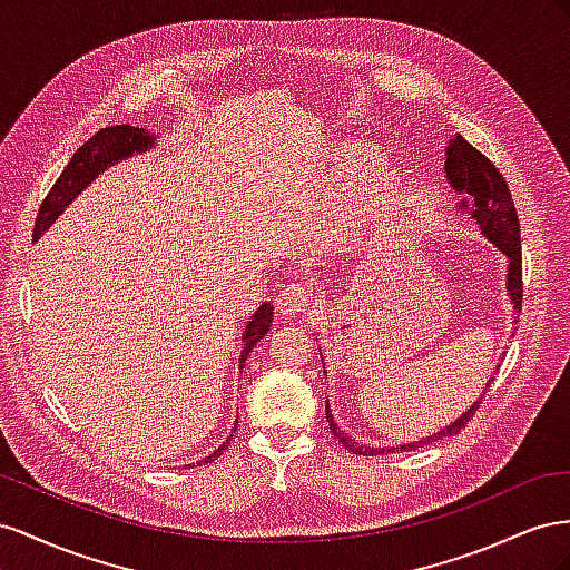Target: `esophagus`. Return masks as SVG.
Listing matches in <instances>:
<instances>
[{
	"instance_id": "34e87169",
	"label": "esophagus",
	"mask_w": 570,
	"mask_h": 570,
	"mask_svg": "<svg viewBox=\"0 0 570 570\" xmlns=\"http://www.w3.org/2000/svg\"><path fill=\"white\" fill-rule=\"evenodd\" d=\"M313 298V291L303 286V284H288L279 291V298H276V305H279V311L284 315H294L301 313L303 307L311 303Z\"/></svg>"
}]
</instances>
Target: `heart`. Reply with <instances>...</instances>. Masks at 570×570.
<instances>
[{
	"mask_svg": "<svg viewBox=\"0 0 570 570\" xmlns=\"http://www.w3.org/2000/svg\"><path fill=\"white\" fill-rule=\"evenodd\" d=\"M384 165L380 150L370 148L363 142H341L334 148L330 167L305 178L301 190L322 205L344 200L351 195L352 188H362L353 194V198L344 205L341 219L348 229L367 226L392 213L399 198V184L392 174L377 175Z\"/></svg>",
	"mask_w": 570,
	"mask_h": 570,
	"instance_id": "obj_1",
	"label": "heart"
}]
</instances>
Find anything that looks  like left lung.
Masks as SVG:
<instances>
[{"mask_svg":"<svg viewBox=\"0 0 570 570\" xmlns=\"http://www.w3.org/2000/svg\"><path fill=\"white\" fill-rule=\"evenodd\" d=\"M444 171H446L451 188L465 198V200H461V209H468V213L478 219L482 234L490 238L492 246L509 257L507 288H509V296L513 303V311L520 313V307H523V255H520V224H518V215H515V207H513L511 190H509L507 181H503L501 171L492 165V161L487 159L480 150H475L473 145H470L459 134L453 136L446 145ZM480 403H482V399L470 405V409L459 420H453L451 425L434 432L432 436L420 439V442H413V444H399V446H389V449H375V446H367V444H361V442H355V439H351L334 422L330 403H327V422H330L332 434L338 439V444H344L348 451L357 453V456H380V453H384V451L386 453H394L399 449L411 451L422 444L436 442V439L459 434L468 425V420L475 415Z\"/></svg>","mask_w":570,"mask_h":570,"instance_id":"left-lung-1","label":"left lung"}]
</instances>
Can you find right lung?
Masks as SVG:
<instances>
[{"instance_id": "obj_1", "label": "right lung", "mask_w": 570, "mask_h": 570, "mask_svg": "<svg viewBox=\"0 0 570 570\" xmlns=\"http://www.w3.org/2000/svg\"><path fill=\"white\" fill-rule=\"evenodd\" d=\"M153 145H155V136H150L145 128H136L128 124L100 128V131H97L90 140H86L83 148H78L73 153L71 161L63 167L52 190L47 193V198L42 200L38 219H36V229H32V238H40L47 229H50L52 222L63 213V207L71 205L76 195L83 190L97 174H102L107 167L117 165L119 159H126L136 153H148ZM272 311L274 307L269 303H263L255 311V315L250 317L246 334H243V344H240L243 346L240 357H238L240 370H243V363H246L248 353L253 351V346L269 332L272 315H274ZM232 439H234V434L226 436L224 442L213 453H209V456H205L198 463L217 461L224 453V449L232 444Z\"/></svg>"}]
</instances>
